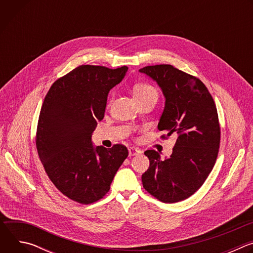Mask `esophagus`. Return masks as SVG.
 <instances>
[{"label": "esophagus", "mask_w": 253, "mask_h": 253, "mask_svg": "<svg viewBox=\"0 0 253 253\" xmlns=\"http://www.w3.org/2000/svg\"><path fill=\"white\" fill-rule=\"evenodd\" d=\"M128 151H129V156H134V155H137V154L141 153V151L139 149L135 148V147H130L128 149Z\"/></svg>", "instance_id": "obj_1"}]
</instances>
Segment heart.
<instances>
[{
  "label": "heart",
  "mask_w": 253,
  "mask_h": 253,
  "mask_svg": "<svg viewBox=\"0 0 253 253\" xmlns=\"http://www.w3.org/2000/svg\"><path fill=\"white\" fill-rule=\"evenodd\" d=\"M133 94L136 100H140L152 95L157 96V91L152 85L148 83H138L133 88Z\"/></svg>",
  "instance_id": "obj_1"
}]
</instances>
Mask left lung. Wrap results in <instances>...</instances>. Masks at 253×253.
<instances>
[{
    "label": "left lung",
    "instance_id": "obj_1",
    "mask_svg": "<svg viewBox=\"0 0 253 253\" xmlns=\"http://www.w3.org/2000/svg\"><path fill=\"white\" fill-rule=\"evenodd\" d=\"M139 71L155 80L166 98L158 123V130L166 132L161 138L178 135L169 158L162 160L155 150L144 152L150 165L142 175L143 187L165 203L184 200L202 186L217 159V109L206 86L195 76L168 64Z\"/></svg>",
    "mask_w": 253,
    "mask_h": 253
}]
</instances>
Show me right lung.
<instances>
[{
  "instance_id": "1",
  "label": "right lung",
  "mask_w": 253,
  "mask_h": 253,
  "mask_svg": "<svg viewBox=\"0 0 253 253\" xmlns=\"http://www.w3.org/2000/svg\"><path fill=\"white\" fill-rule=\"evenodd\" d=\"M127 70L81 65L56 80L44 99L36 132L38 155L56 188L78 203L102 199L128 156L122 144L107 149L91 142L108 93Z\"/></svg>"
}]
</instances>
